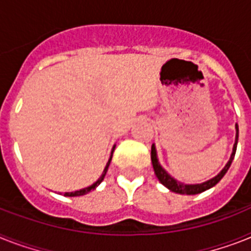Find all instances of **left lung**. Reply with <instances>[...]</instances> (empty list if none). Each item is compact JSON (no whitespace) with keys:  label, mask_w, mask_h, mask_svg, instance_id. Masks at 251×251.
Segmentation results:
<instances>
[{"label":"left lung","mask_w":251,"mask_h":251,"mask_svg":"<svg viewBox=\"0 0 251 251\" xmlns=\"http://www.w3.org/2000/svg\"><path fill=\"white\" fill-rule=\"evenodd\" d=\"M236 138H235V145H233L232 154L229 156V160L227 161V164L225 165L222 171L219 172L218 175L215 177L210 178L208 181L202 182V183H195V185H188V183H183V182L177 181L176 178L172 177L164 168L161 167V164L159 163L158 159V152H156V148L155 145L152 144L151 146V161H152V167H154V172L156 177H158L159 182L161 185L165 186V187L172 192H176V194H181V195H198V194H201V192L206 191L209 188L214 187L217 183H218L221 179L223 178V176L227 173V171L231 167V163H232L233 158H235L236 154V148H237V141H239V126L236 124Z\"/></svg>","instance_id":"left-lung-1"}]
</instances>
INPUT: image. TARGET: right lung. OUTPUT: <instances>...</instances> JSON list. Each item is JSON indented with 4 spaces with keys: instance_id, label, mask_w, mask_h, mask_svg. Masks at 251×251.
<instances>
[{
    "instance_id": "obj_1",
    "label": "right lung",
    "mask_w": 251,
    "mask_h": 251,
    "mask_svg": "<svg viewBox=\"0 0 251 251\" xmlns=\"http://www.w3.org/2000/svg\"><path fill=\"white\" fill-rule=\"evenodd\" d=\"M114 150H115V145L113 146V149H111V155H110V159H109V161H107L106 167H105V169H103L102 175H101V177L97 179L95 183H92L91 186H88V187L86 188H82V190H78V191H73V192H65V195L64 196H69V198H74V196H83L86 195V194H88V192H91L92 190H95V188L97 187V186L100 185L101 182L103 181V178H105V176H106V172H107V168H109V165H110V161H111V158H113V152Z\"/></svg>"
}]
</instances>
